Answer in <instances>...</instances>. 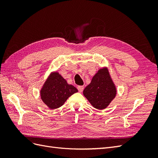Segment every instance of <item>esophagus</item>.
<instances>
[{
    "instance_id": "obj_1",
    "label": "esophagus",
    "mask_w": 158,
    "mask_h": 158,
    "mask_svg": "<svg viewBox=\"0 0 158 158\" xmlns=\"http://www.w3.org/2000/svg\"><path fill=\"white\" fill-rule=\"evenodd\" d=\"M77 88L79 91V92H82V91L84 89V86H82V85H79V86L77 87Z\"/></svg>"
}]
</instances>
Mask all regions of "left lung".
Wrapping results in <instances>:
<instances>
[{
	"label": "left lung",
	"mask_w": 158,
	"mask_h": 158,
	"mask_svg": "<svg viewBox=\"0 0 158 158\" xmlns=\"http://www.w3.org/2000/svg\"><path fill=\"white\" fill-rule=\"evenodd\" d=\"M83 94L95 109L102 110L108 107L116 96L117 89L107 67L98 71Z\"/></svg>",
	"instance_id": "left-lung-1"
}]
</instances>
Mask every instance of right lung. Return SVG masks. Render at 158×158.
<instances>
[{
	"label": "right lung",
	"mask_w": 158,
	"mask_h": 158,
	"mask_svg": "<svg viewBox=\"0 0 158 158\" xmlns=\"http://www.w3.org/2000/svg\"><path fill=\"white\" fill-rule=\"evenodd\" d=\"M78 92L74 85L69 84L57 72L52 73L40 91L42 101L50 109L61 107L70 96Z\"/></svg>",
	"instance_id": "right-lung-1"
}]
</instances>
